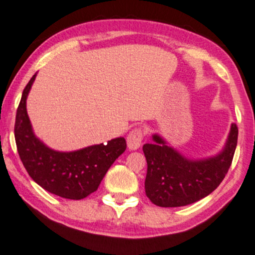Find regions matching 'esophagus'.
<instances>
[{
  "instance_id": "34e87169",
  "label": "esophagus",
  "mask_w": 255,
  "mask_h": 255,
  "mask_svg": "<svg viewBox=\"0 0 255 255\" xmlns=\"http://www.w3.org/2000/svg\"><path fill=\"white\" fill-rule=\"evenodd\" d=\"M145 132L143 131V128H136L133 130L130 131V133L128 134V146L130 150H136L138 149L140 144H142V140L144 138Z\"/></svg>"
}]
</instances>
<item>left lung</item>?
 Segmentation results:
<instances>
[{"label":"left lung","instance_id":"8db88e82","mask_svg":"<svg viewBox=\"0 0 255 255\" xmlns=\"http://www.w3.org/2000/svg\"><path fill=\"white\" fill-rule=\"evenodd\" d=\"M239 130L232 124L223 151L214 157L193 161L167 145L157 134L154 143L143 145L146 158L145 194L162 208L192 204L209 196L222 182L230 168L238 144Z\"/></svg>","mask_w":255,"mask_h":255}]
</instances>
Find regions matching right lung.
Segmentation results:
<instances>
[{
    "label": "right lung",
    "instance_id": "right-lung-1",
    "mask_svg": "<svg viewBox=\"0 0 255 255\" xmlns=\"http://www.w3.org/2000/svg\"><path fill=\"white\" fill-rule=\"evenodd\" d=\"M35 75L22 92L15 117L14 134L17 152L28 175L50 193L67 199H83L95 192L112 163L127 149L123 137L107 144L61 152L47 148L34 136L27 116L26 99Z\"/></svg>",
    "mask_w": 255,
    "mask_h": 255
}]
</instances>
